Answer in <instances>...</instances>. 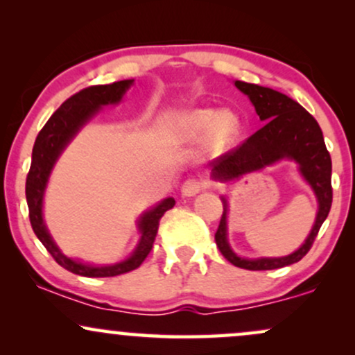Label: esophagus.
<instances>
[{
	"label": "esophagus",
	"mask_w": 355,
	"mask_h": 355,
	"mask_svg": "<svg viewBox=\"0 0 355 355\" xmlns=\"http://www.w3.org/2000/svg\"><path fill=\"white\" fill-rule=\"evenodd\" d=\"M207 185H209V182L202 180V178H189V180L183 182L182 195L183 197H193L198 191L207 189Z\"/></svg>",
	"instance_id": "1"
}]
</instances>
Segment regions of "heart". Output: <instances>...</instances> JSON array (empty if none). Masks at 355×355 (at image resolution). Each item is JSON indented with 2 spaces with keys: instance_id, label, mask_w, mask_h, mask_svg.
<instances>
[{
  "instance_id": "b5f03b06",
  "label": "heart",
  "mask_w": 355,
  "mask_h": 355,
  "mask_svg": "<svg viewBox=\"0 0 355 355\" xmlns=\"http://www.w3.org/2000/svg\"><path fill=\"white\" fill-rule=\"evenodd\" d=\"M172 132L183 140H202L215 152L225 150L237 140L240 118L230 110L215 112L211 108H195L173 121Z\"/></svg>"
}]
</instances>
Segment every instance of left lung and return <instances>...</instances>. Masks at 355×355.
<instances>
[{"label":"left lung","instance_id":"8db88e82","mask_svg":"<svg viewBox=\"0 0 355 355\" xmlns=\"http://www.w3.org/2000/svg\"><path fill=\"white\" fill-rule=\"evenodd\" d=\"M235 87L250 98L257 115L260 120L266 121V125L257 130L254 135L248 137L237 148L215 158L210 164L211 178L229 182L274 165L280 160H294L299 165L300 175L311 185L319 202V210L311 234L294 254L275 257V259L272 257L242 259L232 250L227 240L229 203L225 197H222L223 214L215 234L218 250L235 267L247 268V270H274L299 262L311 250L332 205V160L325 148L319 123L297 101L272 88L259 87L245 81H235Z\"/></svg>","mask_w":355,"mask_h":355}]
</instances>
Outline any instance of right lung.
<instances>
[{"mask_svg":"<svg viewBox=\"0 0 355 355\" xmlns=\"http://www.w3.org/2000/svg\"><path fill=\"white\" fill-rule=\"evenodd\" d=\"M132 83L133 80H121L110 85H95V87H88L75 93L53 113L46 125L42 128V132L36 137L33 155H31V166L26 177V202L28 210H30L31 227H33V232L36 237L40 239V242L46 247V250L56 260V263H60L61 267L76 275L115 277L135 270L141 266V262L152 250L158 225H160V218L164 217L166 210L173 209L175 205L173 198L168 197L164 202L158 203L157 207H153L152 210L145 211L141 215L140 220H138V230H140L141 237L135 252L123 262H118L115 266H92V263L70 259L56 247L50 232L44 225V189H46L48 178H50L53 166H55L61 152L73 140V137L80 132L81 126L100 112L101 107L116 105L118 101H121L126 89L132 87Z\"/></svg>","mask_w":355,"mask_h":355,"instance_id":"1","label":"right lung"}]
</instances>
